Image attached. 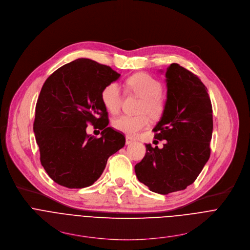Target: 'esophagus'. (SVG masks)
I'll return each instance as SVG.
<instances>
[{
  "label": "esophagus",
  "instance_id": "34e87169",
  "mask_svg": "<svg viewBox=\"0 0 250 250\" xmlns=\"http://www.w3.org/2000/svg\"><path fill=\"white\" fill-rule=\"evenodd\" d=\"M134 142V140L132 139L131 137H129V136H126V144L127 145H129V144H132Z\"/></svg>",
  "mask_w": 250,
  "mask_h": 250
}]
</instances>
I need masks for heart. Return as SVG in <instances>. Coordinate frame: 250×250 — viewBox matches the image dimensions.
<instances>
[{
  "label": "heart",
  "mask_w": 250,
  "mask_h": 250,
  "mask_svg": "<svg viewBox=\"0 0 250 250\" xmlns=\"http://www.w3.org/2000/svg\"><path fill=\"white\" fill-rule=\"evenodd\" d=\"M127 86L131 92L141 98L137 108L139 114L119 116L112 121V126L115 130L134 137L149 125L150 118L158 120L162 117L166 109V98L161 92V82L145 72L131 75L127 79ZM101 100L109 112L118 113L123 100L119 83L111 82L107 84L101 92Z\"/></svg>",
  "instance_id": "heart-1"
}]
</instances>
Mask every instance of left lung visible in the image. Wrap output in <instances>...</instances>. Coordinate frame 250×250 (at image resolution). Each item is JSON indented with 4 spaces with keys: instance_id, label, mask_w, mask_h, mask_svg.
<instances>
[{
    "instance_id": "8db88e82",
    "label": "left lung",
    "mask_w": 250,
    "mask_h": 250,
    "mask_svg": "<svg viewBox=\"0 0 250 250\" xmlns=\"http://www.w3.org/2000/svg\"><path fill=\"white\" fill-rule=\"evenodd\" d=\"M167 101L153 129L164 147L146 145V155L135 166L136 176L152 191L168 195L196 181L210 156L212 107L202 80L178 63L166 71Z\"/></svg>"
}]
</instances>
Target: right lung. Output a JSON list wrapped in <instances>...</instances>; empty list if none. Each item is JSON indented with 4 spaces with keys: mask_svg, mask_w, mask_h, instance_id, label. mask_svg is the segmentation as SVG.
<instances>
[{
    "mask_svg": "<svg viewBox=\"0 0 250 250\" xmlns=\"http://www.w3.org/2000/svg\"><path fill=\"white\" fill-rule=\"evenodd\" d=\"M110 66L78 59L50 74L36 105L34 132L41 163L49 178L68 188L91 186L102 175L108 158L125 145V137L108 127L101 100L103 88L119 78ZM88 124L102 129L97 138Z\"/></svg>",
    "mask_w": 250,
    "mask_h": 250,
    "instance_id": "right-lung-1",
    "label": "right lung"
}]
</instances>
